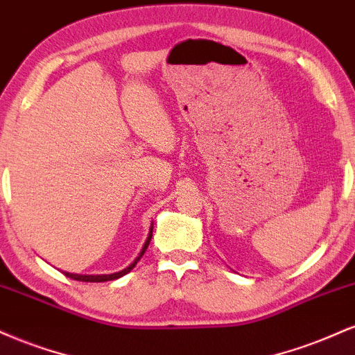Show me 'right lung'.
Segmentation results:
<instances>
[{
    "instance_id": "obj_1",
    "label": "right lung",
    "mask_w": 355,
    "mask_h": 355,
    "mask_svg": "<svg viewBox=\"0 0 355 355\" xmlns=\"http://www.w3.org/2000/svg\"><path fill=\"white\" fill-rule=\"evenodd\" d=\"M152 234H153V223H152V227H150L148 237H146L144 247H141V250H140V254H138L137 259L133 260V262L130 263L128 267L123 268V270L115 272V274H101V275H81V274H70V272H63V274L67 275V277H70V279H73V280H80V282H107V280L120 279V277H123V275L128 274V272L132 270V268L137 266L138 260H140L141 257H144L145 250H146V248H148V245H150V240H152Z\"/></svg>"
}]
</instances>
